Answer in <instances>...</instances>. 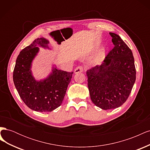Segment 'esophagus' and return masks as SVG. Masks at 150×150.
I'll return each instance as SVG.
<instances>
[{"label": "esophagus", "instance_id": "esophagus-1", "mask_svg": "<svg viewBox=\"0 0 150 150\" xmlns=\"http://www.w3.org/2000/svg\"><path fill=\"white\" fill-rule=\"evenodd\" d=\"M83 69H84V68L83 66L77 67L74 70V73L78 74V73H79V72H82L83 71Z\"/></svg>", "mask_w": 150, "mask_h": 150}]
</instances>
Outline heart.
Returning a JSON list of instances; mask_svg holds the SVG:
<instances>
[{"label": "heart", "mask_w": 150, "mask_h": 150, "mask_svg": "<svg viewBox=\"0 0 150 150\" xmlns=\"http://www.w3.org/2000/svg\"><path fill=\"white\" fill-rule=\"evenodd\" d=\"M101 57H99L98 59H97V60L96 61V62H95V64H98V63L101 61Z\"/></svg>", "instance_id": "obj_1"}]
</instances>
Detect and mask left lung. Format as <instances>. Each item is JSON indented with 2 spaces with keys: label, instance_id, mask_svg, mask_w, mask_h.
Masks as SVG:
<instances>
[{
  "label": "left lung",
  "instance_id": "1",
  "mask_svg": "<svg viewBox=\"0 0 150 150\" xmlns=\"http://www.w3.org/2000/svg\"><path fill=\"white\" fill-rule=\"evenodd\" d=\"M110 34L114 47L100 66L86 72L91 99L104 110L118 108L125 103L136 80L132 51L118 35Z\"/></svg>",
  "mask_w": 150,
  "mask_h": 150
}]
</instances>
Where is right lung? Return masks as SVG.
Instances as JSON below:
<instances>
[{"mask_svg": "<svg viewBox=\"0 0 150 150\" xmlns=\"http://www.w3.org/2000/svg\"><path fill=\"white\" fill-rule=\"evenodd\" d=\"M49 41L43 38L35 39L21 51L13 72V81L23 102L38 112H51L61 105L73 72L53 67L46 79L36 81L32 74L31 64L39 47L49 48Z\"/></svg>", "mask_w": 150, "mask_h": 150, "instance_id": "add662e5", "label": "right lung"}]
</instances>
